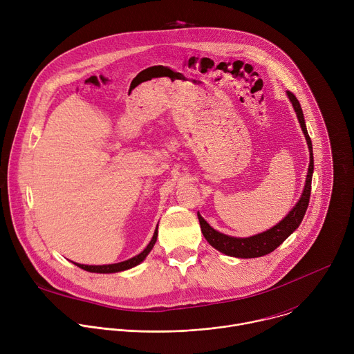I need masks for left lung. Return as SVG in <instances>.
Here are the masks:
<instances>
[{
	"mask_svg": "<svg viewBox=\"0 0 354 354\" xmlns=\"http://www.w3.org/2000/svg\"><path fill=\"white\" fill-rule=\"evenodd\" d=\"M287 96L294 108V112L299 122L301 130L306 136L307 145L310 149V165H308V174L306 178L304 190H302L301 197L295 203V206L288 212V214L281 221H279L274 227H272L261 234L252 235L248 238H236V236L225 235V234L214 230L203 217L197 213L201 232H203L207 242L227 257L250 259V258H259V257H265V255L270 254V252H273L279 245H281L299 227L302 218H304V216H306V212H307V207L310 203L311 180H313V174H314L313 142L308 136L306 120H304V113H302L298 99L290 91H287Z\"/></svg>",
	"mask_w": 354,
	"mask_h": 354,
	"instance_id": "8db88e82",
	"label": "left lung"
}]
</instances>
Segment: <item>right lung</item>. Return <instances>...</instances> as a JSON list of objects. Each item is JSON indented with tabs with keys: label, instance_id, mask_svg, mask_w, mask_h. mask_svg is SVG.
Masks as SVG:
<instances>
[{
	"label": "right lung",
	"instance_id": "right-lung-1",
	"mask_svg": "<svg viewBox=\"0 0 354 354\" xmlns=\"http://www.w3.org/2000/svg\"><path fill=\"white\" fill-rule=\"evenodd\" d=\"M157 236H158V225L154 231V235L153 238H151L149 243L147 245V248L141 252V254L133 257L131 259H127V261H123V262H119V263H112V265H97V266H92V265H81V263H75L73 262L74 265H77L78 268L86 270V272H91V273H118V272H123V270H127V269H131L137 265H140L145 258L147 255L151 252V249L154 248L156 242H157Z\"/></svg>",
	"mask_w": 354,
	"mask_h": 354
}]
</instances>
